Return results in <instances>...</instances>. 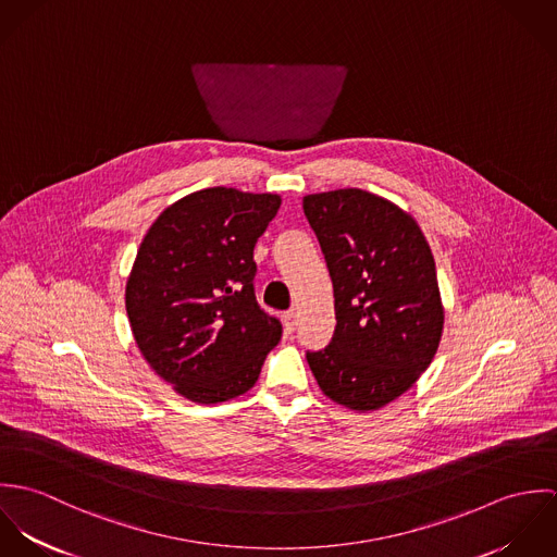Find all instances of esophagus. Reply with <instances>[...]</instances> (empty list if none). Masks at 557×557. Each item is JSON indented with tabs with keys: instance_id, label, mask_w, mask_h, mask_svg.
<instances>
[{
	"instance_id": "34e87169",
	"label": "esophagus",
	"mask_w": 557,
	"mask_h": 557,
	"mask_svg": "<svg viewBox=\"0 0 557 557\" xmlns=\"http://www.w3.org/2000/svg\"><path fill=\"white\" fill-rule=\"evenodd\" d=\"M283 323H285V330H287V332H294L296 325H298V313H296V311H287V313L283 315Z\"/></svg>"
}]
</instances>
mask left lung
<instances>
[{"label":"left lung","mask_w":557,"mask_h":557,"mask_svg":"<svg viewBox=\"0 0 557 557\" xmlns=\"http://www.w3.org/2000/svg\"><path fill=\"white\" fill-rule=\"evenodd\" d=\"M334 287L336 330L307 360L325 397L375 411L429 369L444 332L435 259L416 219L360 188L305 197Z\"/></svg>","instance_id":"8db88e82"}]
</instances>
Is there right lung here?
Returning <instances> with one entry per match:
<instances>
[{"mask_svg": "<svg viewBox=\"0 0 557 557\" xmlns=\"http://www.w3.org/2000/svg\"><path fill=\"white\" fill-rule=\"evenodd\" d=\"M281 195L214 186L166 206L150 225L126 281L135 343L180 397L214 405L248 393L278 319L252 292V248Z\"/></svg>", "mask_w": 557, "mask_h": 557, "instance_id": "add662e5", "label": "right lung"}]
</instances>
